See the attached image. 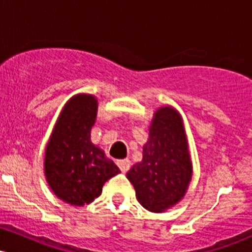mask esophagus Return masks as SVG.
Instances as JSON below:
<instances>
[{"instance_id": "1", "label": "esophagus", "mask_w": 252, "mask_h": 252, "mask_svg": "<svg viewBox=\"0 0 252 252\" xmlns=\"http://www.w3.org/2000/svg\"><path fill=\"white\" fill-rule=\"evenodd\" d=\"M117 164L123 173H126L129 170L130 166H131V162H130L129 158H123V160H118Z\"/></svg>"}]
</instances>
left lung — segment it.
I'll use <instances>...</instances> for the list:
<instances>
[{"instance_id":"8db88e82","label":"left lung","mask_w":252,"mask_h":252,"mask_svg":"<svg viewBox=\"0 0 252 252\" xmlns=\"http://www.w3.org/2000/svg\"><path fill=\"white\" fill-rule=\"evenodd\" d=\"M142 154L126 178L144 209L164 212L184 199L193 174L184 120L174 106L163 105L154 112Z\"/></svg>"}]
</instances>
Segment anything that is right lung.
I'll return each mask as SVG.
<instances>
[{"instance_id": "1", "label": "right lung", "mask_w": 252, "mask_h": 252, "mask_svg": "<svg viewBox=\"0 0 252 252\" xmlns=\"http://www.w3.org/2000/svg\"><path fill=\"white\" fill-rule=\"evenodd\" d=\"M97 112L94 94H74L62 109L45 149L46 181L60 200L72 206L91 204L102 194L104 184L121 173L91 142Z\"/></svg>"}]
</instances>
